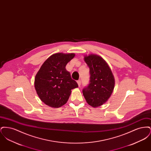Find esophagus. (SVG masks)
Here are the masks:
<instances>
[{
    "instance_id": "1",
    "label": "esophagus",
    "mask_w": 151,
    "mask_h": 151,
    "mask_svg": "<svg viewBox=\"0 0 151 151\" xmlns=\"http://www.w3.org/2000/svg\"><path fill=\"white\" fill-rule=\"evenodd\" d=\"M77 83H78V84L79 86H80V85H81V80H78V81H77Z\"/></svg>"
}]
</instances>
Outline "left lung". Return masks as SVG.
Instances as JSON below:
<instances>
[{
  "label": "left lung",
  "mask_w": 151,
  "mask_h": 151,
  "mask_svg": "<svg viewBox=\"0 0 151 151\" xmlns=\"http://www.w3.org/2000/svg\"><path fill=\"white\" fill-rule=\"evenodd\" d=\"M89 68L90 83L84 88L83 93L86 102L93 108L104 104L111 96L115 86V79L106 62L100 56L89 54L84 56Z\"/></svg>",
  "instance_id": "1"
}]
</instances>
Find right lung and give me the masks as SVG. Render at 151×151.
<instances>
[{
	"mask_svg": "<svg viewBox=\"0 0 151 151\" xmlns=\"http://www.w3.org/2000/svg\"><path fill=\"white\" fill-rule=\"evenodd\" d=\"M73 53H56L48 58L37 73L35 87L40 100L46 105L58 108L65 104L71 90L78 88L77 83L65 69Z\"/></svg>",
	"mask_w": 151,
	"mask_h": 151,
	"instance_id": "1",
	"label": "right lung"
}]
</instances>
